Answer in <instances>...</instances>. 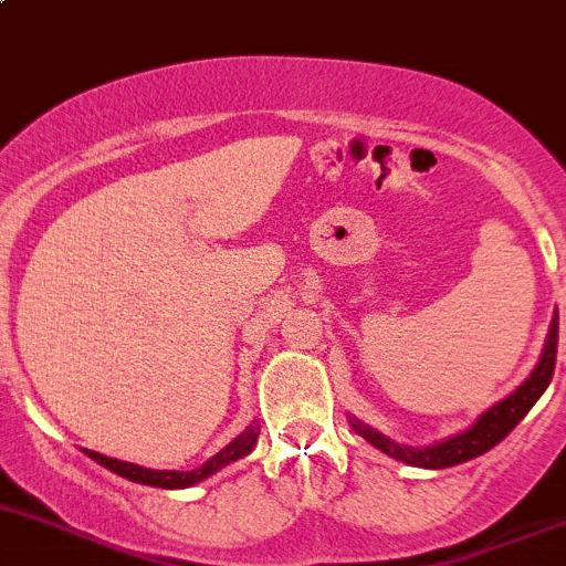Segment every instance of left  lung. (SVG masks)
<instances>
[{"mask_svg": "<svg viewBox=\"0 0 566 566\" xmlns=\"http://www.w3.org/2000/svg\"><path fill=\"white\" fill-rule=\"evenodd\" d=\"M556 348H558V311L553 313L551 329H547L545 348L539 354V363L534 365V370L528 373L526 381L517 389H512L504 400L493 403L491 409L482 411L476 417V422H471L469 428L460 430V433L450 436V439H441L436 444L428 447H411L400 444V441L389 439L387 433H381L373 424L363 422L359 417L348 413V422H352L354 433L363 436L370 447L381 450L384 455L400 460V463L417 465V469H450V465L465 463L471 458L485 455L488 450L504 441V436L532 411V406L543 398L553 378V368H556Z\"/></svg>", "mask_w": 566, "mask_h": 566, "instance_id": "8db88e82", "label": "left lung"}]
</instances>
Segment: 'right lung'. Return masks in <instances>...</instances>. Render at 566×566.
I'll use <instances>...</instances> for the list:
<instances>
[{"label":"right lung","instance_id":"right-lung-1","mask_svg":"<svg viewBox=\"0 0 566 566\" xmlns=\"http://www.w3.org/2000/svg\"><path fill=\"white\" fill-rule=\"evenodd\" d=\"M259 422L248 424L234 441L223 447L220 452H214L207 463H201L193 471H160V469H147V465H138V463H127V460H116L108 455H101L95 450H81L86 458H92L95 463H101L103 469L114 471V474L125 476V480L138 482V485H149V488H166V491H179V488H193L198 482H203L207 476L218 474L220 469H226L229 463L240 460L244 455H250L259 441Z\"/></svg>","mask_w":566,"mask_h":566}]
</instances>
